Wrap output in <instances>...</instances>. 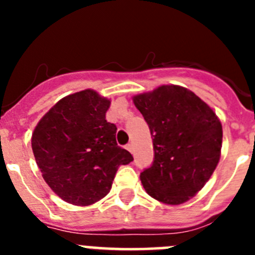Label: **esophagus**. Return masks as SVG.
<instances>
[{
	"label": "esophagus",
	"mask_w": 255,
	"mask_h": 255,
	"mask_svg": "<svg viewBox=\"0 0 255 255\" xmlns=\"http://www.w3.org/2000/svg\"><path fill=\"white\" fill-rule=\"evenodd\" d=\"M126 149L132 153V144H128V145H126Z\"/></svg>",
	"instance_id": "esophagus-1"
}]
</instances>
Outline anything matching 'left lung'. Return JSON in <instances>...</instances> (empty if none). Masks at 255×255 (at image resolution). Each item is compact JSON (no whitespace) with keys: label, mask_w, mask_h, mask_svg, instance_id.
<instances>
[{"label":"left lung","mask_w":255,"mask_h":255,"mask_svg":"<svg viewBox=\"0 0 255 255\" xmlns=\"http://www.w3.org/2000/svg\"><path fill=\"white\" fill-rule=\"evenodd\" d=\"M132 102L153 136L154 161L140 173L143 188L161 203H185L206 185L220 162V119L197 94L180 85H161L136 94Z\"/></svg>","instance_id":"1"}]
</instances>
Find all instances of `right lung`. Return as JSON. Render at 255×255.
<instances>
[{"label": "right lung", "instance_id": "obj_1", "mask_svg": "<svg viewBox=\"0 0 255 255\" xmlns=\"http://www.w3.org/2000/svg\"><path fill=\"white\" fill-rule=\"evenodd\" d=\"M111 101L93 89L64 97L44 115L31 135V148L44 181L62 200L91 206L110 193L121 164L132 155L116 143L107 123Z\"/></svg>", "mask_w": 255, "mask_h": 255}]
</instances>
